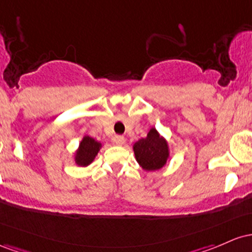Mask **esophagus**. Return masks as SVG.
I'll return each mask as SVG.
<instances>
[{"mask_svg":"<svg viewBox=\"0 0 252 252\" xmlns=\"http://www.w3.org/2000/svg\"><path fill=\"white\" fill-rule=\"evenodd\" d=\"M112 141L113 144H115V145H123V144L125 143V138H124L123 135H114Z\"/></svg>","mask_w":252,"mask_h":252,"instance_id":"1","label":"esophagus"}]
</instances>
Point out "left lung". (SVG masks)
I'll return each instance as SVG.
<instances>
[{
	"instance_id": "1",
	"label": "left lung",
	"mask_w": 252,
	"mask_h": 252,
	"mask_svg": "<svg viewBox=\"0 0 252 252\" xmlns=\"http://www.w3.org/2000/svg\"><path fill=\"white\" fill-rule=\"evenodd\" d=\"M133 150L137 162L149 171L158 170L164 166L169 156L168 144L155 128L150 129L148 137L138 140Z\"/></svg>"
}]
</instances>
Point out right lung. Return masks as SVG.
Returning a JSON list of instances; mask_svg holds the SVG:
<instances>
[{
    "label": "right lung",
    "instance_id": "add662e5",
    "mask_svg": "<svg viewBox=\"0 0 252 252\" xmlns=\"http://www.w3.org/2000/svg\"><path fill=\"white\" fill-rule=\"evenodd\" d=\"M100 143H97L92 137H84L83 140L81 141L80 149H78L77 155H76V163L78 165H88L94 160L98 150H100Z\"/></svg>",
    "mask_w": 252,
    "mask_h": 252
}]
</instances>
